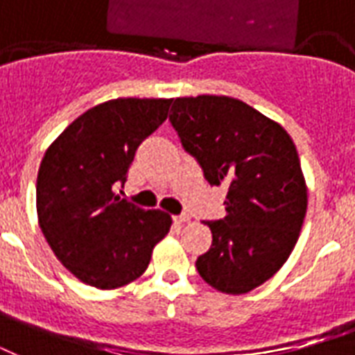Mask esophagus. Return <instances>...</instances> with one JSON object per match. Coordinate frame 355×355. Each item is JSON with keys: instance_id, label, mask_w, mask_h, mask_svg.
<instances>
[{"instance_id": "1", "label": "esophagus", "mask_w": 355, "mask_h": 355, "mask_svg": "<svg viewBox=\"0 0 355 355\" xmlns=\"http://www.w3.org/2000/svg\"><path fill=\"white\" fill-rule=\"evenodd\" d=\"M191 220V217H189L187 213H181V215H175L174 217V223H178V225H183V223H189Z\"/></svg>"}]
</instances>
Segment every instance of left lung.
<instances>
[{"label": "left lung", "instance_id": "left-lung-1", "mask_svg": "<svg viewBox=\"0 0 355 355\" xmlns=\"http://www.w3.org/2000/svg\"><path fill=\"white\" fill-rule=\"evenodd\" d=\"M170 121L207 183L226 187V217L206 223L213 241L196 269L218 292L247 294L275 275L300 238L307 185L297 149L277 121L225 95L178 97Z\"/></svg>", "mask_w": 355, "mask_h": 355}]
</instances>
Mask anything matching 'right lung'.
Returning a JSON list of instances; mask_svg holds the SVG:
<instances>
[{
    "mask_svg": "<svg viewBox=\"0 0 355 355\" xmlns=\"http://www.w3.org/2000/svg\"><path fill=\"white\" fill-rule=\"evenodd\" d=\"M172 98H112L76 117L42 157L39 226L63 266L101 290L137 281L172 217L114 193L138 146L168 117Z\"/></svg>",
    "mask_w": 355,
    "mask_h": 355,
    "instance_id": "obj_1",
    "label": "right lung"
}]
</instances>
